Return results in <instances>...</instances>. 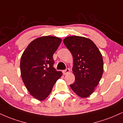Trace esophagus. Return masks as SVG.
I'll return each instance as SVG.
<instances>
[{
	"label": "esophagus",
	"mask_w": 123,
	"mask_h": 123,
	"mask_svg": "<svg viewBox=\"0 0 123 123\" xmlns=\"http://www.w3.org/2000/svg\"><path fill=\"white\" fill-rule=\"evenodd\" d=\"M69 72H70V69H69V68H66L65 70L63 71V74L64 75H66L67 74L69 73Z\"/></svg>",
	"instance_id": "esophagus-1"
}]
</instances>
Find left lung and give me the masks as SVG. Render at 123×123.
Here are the masks:
<instances>
[{
	"label": "left lung",
	"instance_id": "left-lung-1",
	"mask_svg": "<svg viewBox=\"0 0 123 123\" xmlns=\"http://www.w3.org/2000/svg\"><path fill=\"white\" fill-rule=\"evenodd\" d=\"M63 43L73 58L72 70L75 81L70 88L80 97H88L93 93L103 76L101 53L92 40L83 37H68Z\"/></svg>",
	"mask_w": 123,
	"mask_h": 123
}]
</instances>
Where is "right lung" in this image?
I'll use <instances>...</instances> for the list:
<instances>
[{
    "instance_id": "add662e5",
    "label": "right lung",
    "mask_w": 123,
    "mask_h": 123,
    "mask_svg": "<svg viewBox=\"0 0 123 123\" xmlns=\"http://www.w3.org/2000/svg\"><path fill=\"white\" fill-rule=\"evenodd\" d=\"M61 41L55 37H41L32 41L22 55V80L31 95L40 101L48 97L56 81L62 75L53 67V58Z\"/></svg>"
}]
</instances>
